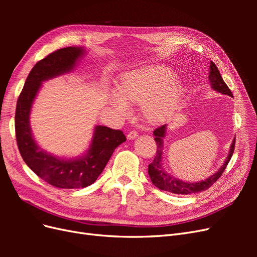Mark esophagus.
I'll return each instance as SVG.
<instances>
[{
    "mask_svg": "<svg viewBox=\"0 0 257 257\" xmlns=\"http://www.w3.org/2000/svg\"><path fill=\"white\" fill-rule=\"evenodd\" d=\"M138 136V132L137 131H135V130H133V131H131V132H128V134H127V138L130 139H134V138H136Z\"/></svg>",
    "mask_w": 257,
    "mask_h": 257,
    "instance_id": "obj_1",
    "label": "esophagus"
}]
</instances>
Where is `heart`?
Returning <instances> with one entry per match:
<instances>
[{
    "label": "heart",
    "mask_w": 257,
    "mask_h": 257,
    "mask_svg": "<svg viewBox=\"0 0 257 257\" xmlns=\"http://www.w3.org/2000/svg\"><path fill=\"white\" fill-rule=\"evenodd\" d=\"M174 72L165 65L145 66L126 74L119 84V94L113 95V105L125 111L126 100L144 105V113L152 122L166 119L178 97L179 87Z\"/></svg>",
    "instance_id": "heart-1"
}]
</instances>
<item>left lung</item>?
<instances>
[{
  "label": "left lung",
  "instance_id": "1",
  "mask_svg": "<svg viewBox=\"0 0 257 257\" xmlns=\"http://www.w3.org/2000/svg\"><path fill=\"white\" fill-rule=\"evenodd\" d=\"M209 81L210 84H211V88L215 90L216 92H220L224 95H228L232 97V93L227 87V84L224 82L222 76L217 69L216 65L211 61L210 63V71H209ZM166 133V124L165 125H162L158 128H155L153 132L154 141L157 143V153H155L154 160L152 161L151 164L148 167V174L150 176V179L152 183L159 188L160 190L163 191H167L174 194H182V195H188V194L192 193H197L201 191H206L208 190L210 186L214 184L215 181H217L222 174L224 173L225 168H226L227 164L229 163L232 153H234L235 150V141L234 139L230 146V150L228 153V157L225 161L222 167L217 170V172L212 175L211 177L207 178L205 181H199V182H184L180 179L176 178L175 176L169 175L165 172V169L163 168L162 165V154H163V147H164V138Z\"/></svg>",
  "mask_w": 257,
  "mask_h": 257
}]
</instances>
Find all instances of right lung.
I'll return each mask as SVG.
<instances>
[{"mask_svg":"<svg viewBox=\"0 0 257 257\" xmlns=\"http://www.w3.org/2000/svg\"><path fill=\"white\" fill-rule=\"evenodd\" d=\"M83 53L82 47H66L38 61L23 85L15 114L17 145L23 161L44 181L60 189H79L94 183L115 148L126 141L122 131L98 125L94 128L89 150L78 159L53 157L34 141L30 113L42 82L72 72Z\"/></svg>","mask_w":257,"mask_h":257,"instance_id":"right-lung-1","label":"right lung"}]
</instances>
